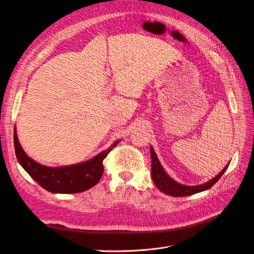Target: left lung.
Returning a JSON list of instances; mask_svg holds the SVG:
<instances>
[{
	"label": "left lung",
	"mask_w": 254,
	"mask_h": 254,
	"mask_svg": "<svg viewBox=\"0 0 254 254\" xmlns=\"http://www.w3.org/2000/svg\"><path fill=\"white\" fill-rule=\"evenodd\" d=\"M150 153H151V177H152L153 182H155L156 187L161 191H163V193L170 195V196H173V197L190 196V195L199 193V191L209 190L220 179V177L224 175V173L226 172L227 167H228V165H227L224 170L219 173V175H217L215 178H213L209 182L201 184V186H197V187H187V186H182V184L174 181L171 177L167 176V174L163 170L162 165L160 164L158 157L155 152V149L152 148V146H150Z\"/></svg>",
	"instance_id": "1"
}]
</instances>
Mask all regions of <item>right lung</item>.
Returning <instances> with one entry per match:
<instances>
[{
    "instance_id": "1",
    "label": "right lung",
    "mask_w": 254,
    "mask_h": 254,
    "mask_svg": "<svg viewBox=\"0 0 254 254\" xmlns=\"http://www.w3.org/2000/svg\"><path fill=\"white\" fill-rule=\"evenodd\" d=\"M13 143L19 163L40 187L51 193L73 194L87 190L98 183L104 173L103 161L119 142H114L110 148L87 162L64 167L44 166L27 157L18 141L16 128L13 130Z\"/></svg>"
}]
</instances>
